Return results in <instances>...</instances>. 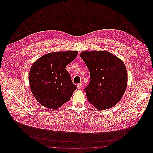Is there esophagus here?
<instances>
[{
  "label": "esophagus",
  "instance_id": "1",
  "mask_svg": "<svg viewBox=\"0 0 153 153\" xmlns=\"http://www.w3.org/2000/svg\"><path fill=\"white\" fill-rule=\"evenodd\" d=\"M82 87V84H78V85H77V88H78V89H81V88Z\"/></svg>",
  "mask_w": 153,
  "mask_h": 153
}]
</instances>
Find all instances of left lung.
I'll use <instances>...</instances> for the list:
<instances>
[{"instance_id":"left-lung-1","label":"left lung","mask_w":153,"mask_h":153,"mask_svg":"<svg viewBox=\"0 0 153 153\" xmlns=\"http://www.w3.org/2000/svg\"><path fill=\"white\" fill-rule=\"evenodd\" d=\"M80 56L90 73L84 88L88 101L99 110L110 108L123 97L127 85V72L123 62L107 51H84Z\"/></svg>"}]
</instances>
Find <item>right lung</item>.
<instances>
[{
  "mask_svg": "<svg viewBox=\"0 0 153 153\" xmlns=\"http://www.w3.org/2000/svg\"><path fill=\"white\" fill-rule=\"evenodd\" d=\"M78 51L49 53L31 66L29 84L36 100L45 107L58 109L68 102L76 89L65 68L77 56Z\"/></svg>",
  "mask_w": 153,
  "mask_h": 153,
  "instance_id": "add662e5",
  "label": "right lung"
}]
</instances>
